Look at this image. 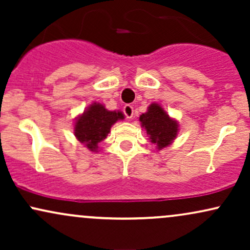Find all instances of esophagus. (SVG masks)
<instances>
[{
    "label": "esophagus",
    "mask_w": 250,
    "mask_h": 250,
    "mask_svg": "<svg viewBox=\"0 0 250 250\" xmlns=\"http://www.w3.org/2000/svg\"><path fill=\"white\" fill-rule=\"evenodd\" d=\"M123 113H125V117H127V119L130 120L131 117H133V115H134L133 105L125 104V107H123Z\"/></svg>",
    "instance_id": "34e87169"
}]
</instances>
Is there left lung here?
Instances as JSON below:
<instances>
[{"label": "left lung", "mask_w": 250, "mask_h": 250, "mask_svg": "<svg viewBox=\"0 0 250 250\" xmlns=\"http://www.w3.org/2000/svg\"><path fill=\"white\" fill-rule=\"evenodd\" d=\"M140 121L147 131L150 142L155 143L159 150L170 145L179 131L177 122L170 119L157 103L149 105L147 113L140 116Z\"/></svg>", "instance_id": "left-lung-1"}]
</instances>
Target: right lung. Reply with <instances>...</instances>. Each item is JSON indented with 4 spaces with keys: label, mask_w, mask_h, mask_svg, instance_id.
I'll return each mask as SVG.
<instances>
[{
    "label": "right lung",
    "mask_w": 250,
    "mask_h": 250,
    "mask_svg": "<svg viewBox=\"0 0 250 250\" xmlns=\"http://www.w3.org/2000/svg\"><path fill=\"white\" fill-rule=\"evenodd\" d=\"M123 119L125 116L121 111H109L104 105L95 102L89 105L81 116L77 117L74 134L89 150L97 151V145L107 137L111 125Z\"/></svg>",
    "instance_id": "1"
}]
</instances>
